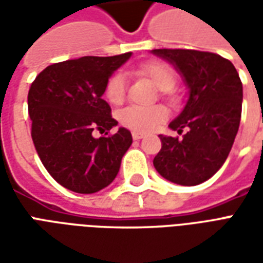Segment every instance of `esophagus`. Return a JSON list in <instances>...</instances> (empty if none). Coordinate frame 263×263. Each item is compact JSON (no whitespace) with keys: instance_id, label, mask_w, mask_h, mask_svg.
<instances>
[{"instance_id":"34e87169","label":"esophagus","mask_w":263,"mask_h":263,"mask_svg":"<svg viewBox=\"0 0 263 263\" xmlns=\"http://www.w3.org/2000/svg\"><path fill=\"white\" fill-rule=\"evenodd\" d=\"M143 137H145V134H142V132H132V138H134L135 141H139V139H142Z\"/></svg>"}]
</instances>
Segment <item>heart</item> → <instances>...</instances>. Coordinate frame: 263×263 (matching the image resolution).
Masks as SVG:
<instances>
[{"instance_id": "1", "label": "heart", "mask_w": 263, "mask_h": 263, "mask_svg": "<svg viewBox=\"0 0 263 263\" xmlns=\"http://www.w3.org/2000/svg\"><path fill=\"white\" fill-rule=\"evenodd\" d=\"M138 74L145 76L152 80L155 86L162 91H169L176 83V73L171 66L162 62H149L139 66ZM126 94V77L122 71H117L111 76L105 86V97L109 103L120 104ZM167 118V111L162 105L155 107H138L129 105L118 112V120L124 126L137 132L154 131L155 128Z\"/></svg>"}]
</instances>
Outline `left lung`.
I'll use <instances>...</instances> for the list:
<instances>
[{
	"instance_id": "obj_1",
	"label": "left lung",
	"mask_w": 263,
	"mask_h": 263,
	"mask_svg": "<svg viewBox=\"0 0 263 263\" xmlns=\"http://www.w3.org/2000/svg\"><path fill=\"white\" fill-rule=\"evenodd\" d=\"M152 53L167 60L182 76L189 98L169 128L182 139L159 135L162 149L154 166L166 180L196 186L220 171L237 137L242 83L237 69L220 54L189 49H154Z\"/></svg>"
}]
</instances>
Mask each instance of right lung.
<instances>
[{
    "mask_svg": "<svg viewBox=\"0 0 263 263\" xmlns=\"http://www.w3.org/2000/svg\"><path fill=\"white\" fill-rule=\"evenodd\" d=\"M131 52L109 58L84 56L48 66L28 92L32 141L49 175L63 187L81 194L100 192L112 183L132 143L131 132L120 128L103 100L107 81L131 58Z\"/></svg>",
    "mask_w": 263,
    "mask_h": 263,
    "instance_id": "add662e5",
    "label": "right lung"
}]
</instances>
